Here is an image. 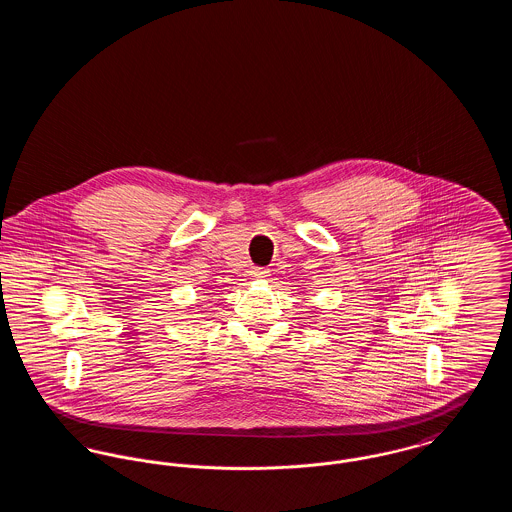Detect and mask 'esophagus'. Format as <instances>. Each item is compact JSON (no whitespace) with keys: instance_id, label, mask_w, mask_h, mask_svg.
Returning a JSON list of instances; mask_svg holds the SVG:
<instances>
[{"instance_id":"1","label":"esophagus","mask_w":512,"mask_h":512,"mask_svg":"<svg viewBox=\"0 0 512 512\" xmlns=\"http://www.w3.org/2000/svg\"><path fill=\"white\" fill-rule=\"evenodd\" d=\"M251 276H253V278H265V276H268V270L267 268L253 267Z\"/></svg>"}]
</instances>
